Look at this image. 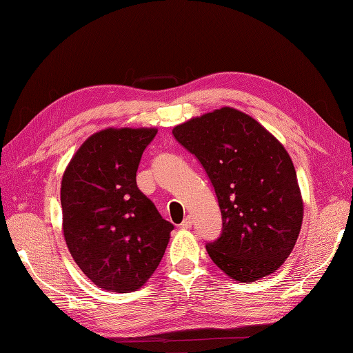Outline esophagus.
<instances>
[{"mask_svg": "<svg viewBox=\"0 0 353 353\" xmlns=\"http://www.w3.org/2000/svg\"><path fill=\"white\" fill-rule=\"evenodd\" d=\"M181 226H182L183 229H190V228L192 226V219H191V216H186V219L182 221Z\"/></svg>", "mask_w": 353, "mask_h": 353, "instance_id": "1", "label": "esophagus"}]
</instances>
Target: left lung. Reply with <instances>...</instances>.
I'll return each instance as SVG.
<instances>
[{
	"instance_id": "left-lung-1",
	"label": "left lung",
	"mask_w": 353,
	"mask_h": 353,
	"mask_svg": "<svg viewBox=\"0 0 353 353\" xmlns=\"http://www.w3.org/2000/svg\"><path fill=\"white\" fill-rule=\"evenodd\" d=\"M197 157L221 211V234L206 250L238 282L274 273L294 249L303 201L287 150L256 119L221 108L172 129Z\"/></svg>"
}]
</instances>
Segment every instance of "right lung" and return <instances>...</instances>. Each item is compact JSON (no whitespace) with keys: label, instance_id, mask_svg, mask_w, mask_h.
Wrapping results in <instances>:
<instances>
[{"label":"right lung","instance_id":"add662e5","mask_svg":"<svg viewBox=\"0 0 353 353\" xmlns=\"http://www.w3.org/2000/svg\"><path fill=\"white\" fill-rule=\"evenodd\" d=\"M156 129H104L89 137L62 177L63 236L97 287L134 291L154 273L174 226L138 190L141 157Z\"/></svg>","mask_w":353,"mask_h":353}]
</instances>
